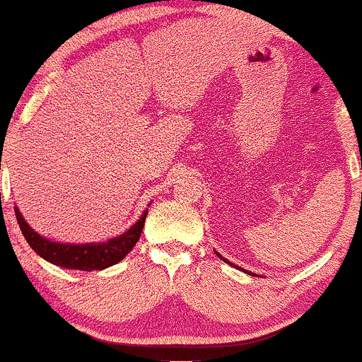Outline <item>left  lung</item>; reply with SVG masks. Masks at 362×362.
Here are the masks:
<instances>
[{"mask_svg":"<svg viewBox=\"0 0 362 362\" xmlns=\"http://www.w3.org/2000/svg\"><path fill=\"white\" fill-rule=\"evenodd\" d=\"M216 255H218V257H219V259H221V260H224V262H226V264L233 265V264H231V262H230V260H226V259H224V257H223V255H219V253H218V252H216ZM235 267H236V269H240V271H243V269H242V267H238V265H235ZM243 272H247V271H243ZM248 274H252V272H248ZM252 276H253V274H252Z\"/></svg>","mask_w":362,"mask_h":362,"instance_id":"left-lung-1","label":"left lung"}]
</instances>
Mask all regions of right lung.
Segmentation results:
<instances>
[{"instance_id":"right-lung-1","label":"right lung","mask_w":362,"mask_h":362,"mask_svg":"<svg viewBox=\"0 0 362 362\" xmlns=\"http://www.w3.org/2000/svg\"><path fill=\"white\" fill-rule=\"evenodd\" d=\"M16 221H18L20 230L34 250L39 253L42 259L51 262L54 265H59L64 269H76V271H102V269L110 267V265L117 264L132 250L136 243H138L141 231L144 228V219L148 216V209L141 214V218L132 224L131 228L120 236L109 240L103 243H56L47 240L45 236H40L37 231L28 226L25 221L18 207H15Z\"/></svg>"}]
</instances>
